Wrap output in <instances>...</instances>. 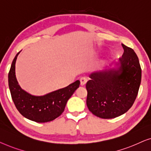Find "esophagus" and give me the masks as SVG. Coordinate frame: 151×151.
<instances>
[{"label":"esophagus","mask_w":151,"mask_h":151,"mask_svg":"<svg viewBox=\"0 0 151 151\" xmlns=\"http://www.w3.org/2000/svg\"><path fill=\"white\" fill-rule=\"evenodd\" d=\"M87 81H88V79H87L86 77H81L80 78L81 86H84L87 83Z\"/></svg>","instance_id":"34e87169"}]
</instances>
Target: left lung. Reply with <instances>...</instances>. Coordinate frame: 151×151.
<instances>
[{"mask_svg":"<svg viewBox=\"0 0 151 151\" xmlns=\"http://www.w3.org/2000/svg\"><path fill=\"white\" fill-rule=\"evenodd\" d=\"M122 46L124 53L118 68L91 74L86 83L87 106L99 118H114L126 113L138 94L142 78L138 57L132 48Z\"/></svg>","mask_w":151,"mask_h":151,"instance_id":"8db88e82","label":"left lung"}]
</instances>
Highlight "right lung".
Returning a JSON list of instances; mask_svg holds the SVG:
<instances>
[{
  "mask_svg": "<svg viewBox=\"0 0 151 151\" xmlns=\"http://www.w3.org/2000/svg\"><path fill=\"white\" fill-rule=\"evenodd\" d=\"M19 53L20 52L13 60L8 75L9 88L16 109L24 117L36 122L55 120L64 111L67 101L79 87V80L44 96L31 95L20 88L15 75V64Z\"/></svg>",
  "mask_w": 151,
  "mask_h": 151,
  "instance_id": "right-lung-1",
  "label": "right lung"
}]
</instances>
